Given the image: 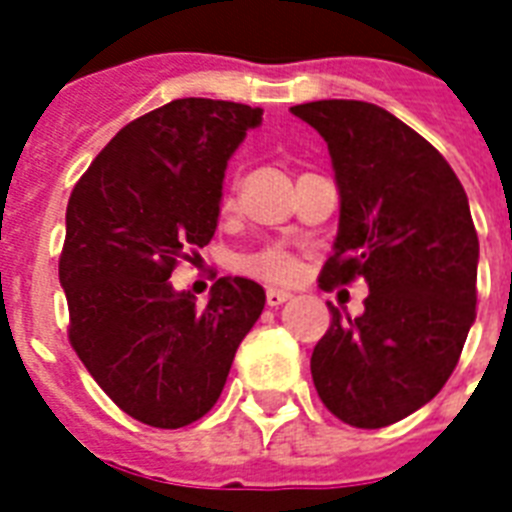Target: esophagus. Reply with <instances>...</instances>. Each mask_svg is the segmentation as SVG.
<instances>
[{
  "mask_svg": "<svg viewBox=\"0 0 512 512\" xmlns=\"http://www.w3.org/2000/svg\"><path fill=\"white\" fill-rule=\"evenodd\" d=\"M289 297H292V292H287V289H279V287H268V292H265V300H268V305L271 308H276V305L287 303Z\"/></svg>",
  "mask_w": 512,
  "mask_h": 512,
  "instance_id": "obj_1",
  "label": "esophagus"
}]
</instances>
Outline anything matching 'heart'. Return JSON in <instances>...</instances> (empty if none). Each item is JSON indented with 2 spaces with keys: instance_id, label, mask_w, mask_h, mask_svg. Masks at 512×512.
<instances>
[{
  "instance_id": "obj_1",
  "label": "heart",
  "mask_w": 512,
  "mask_h": 512,
  "mask_svg": "<svg viewBox=\"0 0 512 512\" xmlns=\"http://www.w3.org/2000/svg\"><path fill=\"white\" fill-rule=\"evenodd\" d=\"M239 271L263 281L295 279L297 260L279 247H265L260 252L244 255L239 260Z\"/></svg>"
}]
</instances>
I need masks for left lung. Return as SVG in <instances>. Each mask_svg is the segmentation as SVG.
<instances>
[{
  "label": "left lung",
  "mask_w": 512,
  "mask_h": 512,
  "mask_svg": "<svg viewBox=\"0 0 512 512\" xmlns=\"http://www.w3.org/2000/svg\"><path fill=\"white\" fill-rule=\"evenodd\" d=\"M327 140L337 193L335 255L321 289L361 276L364 313L329 305L311 374L329 412L385 428L444 388L476 321L478 236L446 159L385 108L316 100L289 108Z\"/></svg>",
  "instance_id": "8db88e82"
}]
</instances>
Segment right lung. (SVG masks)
Returning a JSON list of instances; mask_svg holds the SVG:
<instances>
[{
	"mask_svg": "<svg viewBox=\"0 0 512 512\" xmlns=\"http://www.w3.org/2000/svg\"><path fill=\"white\" fill-rule=\"evenodd\" d=\"M260 122L263 108L244 103L172 100L116 132L68 199L71 345L108 398L154 428L215 406L265 308V289L244 276L217 279L204 308L170 281L215 236L228 159Z\"/></svg>",
	"mask_w": 512,
	"mask_h": 512,
	"instance_id": "1",
	"label": "right lung"
}]
</instances>
